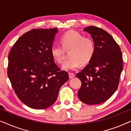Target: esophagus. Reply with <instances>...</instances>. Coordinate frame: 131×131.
<instances>
[{"mask_svg": "<svg viewBox=\"0 0 131 131\" xmlns=\"http://www.w3.org/2000/svg\"><path fill=\"white\" fill-rule=\"evenodd\" d=\"M69 78L70 79H73V78H74L75 77V74L74 73H69Z\"/></svg>", "mask_w": 131, "mask_h": 131, "instance_id": "34e87169", "label": "esophagus"}]
</instances>
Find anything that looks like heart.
<instances>
[{"mask_svg":"<svg viewBox=\"0 0 131 131\" xmlns=\"http://www.w3.org/2000/svg\"><path fill=\"white\" fill-rule=\"evenodd\" d=\"M60 45H53L51 48L52 57L57 63L61 64L65 57V51H69L70 58L62 66L65 70H73L90 61L95 51V45L92 39L84 37L77 31H70L62 36Z\"/></svg>","mask_w":131,"mask_h":131,"instance_id":"obj_1","label":"heart"}]
</instances>
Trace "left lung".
<instances>
[{
  "instance_id": "8db88e82",
  "label": "left lung",
  "mask_w": 131,
  "mask_h": 131,
  "mask_svg": "<svg viewBox=\"0 0 131 131\" xmlns=\"http://www.w3.org/2000/svg\"><path fill=\"white\" fill-rule=\"evenodd\" d=\"M95 45L94 56L89 64L76 74L82 85L78 95L89 105L104 103L117 90L123 70L121 48L108 33L94 26L84 28Z\"/></svg>"
}]
</instances>
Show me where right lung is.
I'll return each instance as SVG.
<instances>
[{"label": "right lung", "instance_id": "add662e5", "mask_svg": "<svg viewBox=\"0 0 131 131\" xmlns=\"http://www.w3.org/2000/svg\"><path fill=\"white\" fill-rule=\"evenodd\" d=\"M57 28L33 29L17 40L8 55V76L16 95L34 109L51 106L60 88L69 80L52 57Z\"/></svg>", "mask_w": 131, "mask_h": 131}]
</instances>
